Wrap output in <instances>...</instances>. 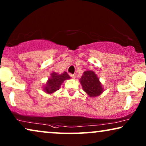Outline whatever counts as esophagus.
Listing matches in <instances>:
<instances>
[{"instance_id": "obj_1", "label": "esophagus", "mask_w": 146, "mask_h": 146, "mask_svg": "<svg viewBox=\"0 0 146 146\" xmlns=\"http://www.w3.org/2000/svg\"><path fill=\"white\" fill-rule=\"evenodd\" d=\"M71 77L73 79H75L76 77V74H71Z\"/></svg>"}]
</instances>
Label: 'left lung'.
<instances>
[{"label":"left lung","mask_w":146,"mask_h":146,"mask_svg":"<svg viewBox=\"0 0 146 146\" xmlns=\"http://www.w3.org/2000/svg\"><path fill=\"white\" fill-rule=\"evenodd\" d=\"M80 82L83 90L90 98L99 96L104 91L97 74L92 70L85 71L80 79Z\"/></svg>","instance_id":"1"}]
</instances>
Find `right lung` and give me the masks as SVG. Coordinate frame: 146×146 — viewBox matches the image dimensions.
Segmentation results:
<instances>
[{
	"mask_svg": "<svg viewBox=\"0 0 146 146\" xmlns=\"http://www.w3.org/2000/svg\"><path fill=\"white\" fill-rule=\"evenodd\" d=\"M70 78V76L66 72H64L62 74L53 72L50 74V77L48 78L47 82L44 85L43 90L48 94H52L58 90L64 80Z\"/></svg>",
	"mask_w": 146,
	"mask_h": 146,
	"instance_id": "add662e5",
	"label": "right lung"
}]
</instances>
